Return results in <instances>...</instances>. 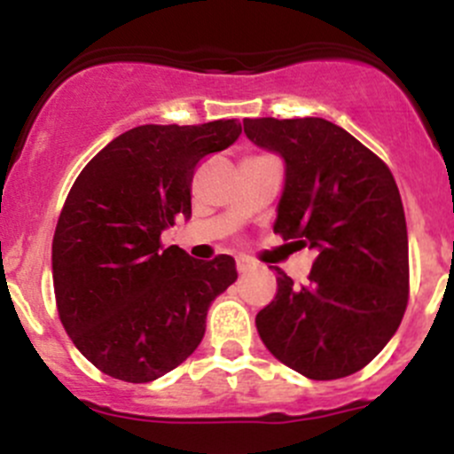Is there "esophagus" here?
<instances>
[{
	"label": "esophagus",
	"instance_id": "obj_1",
	"mask_svg": "<svg viewBox=\"0 0 454 454\" xmlns=\"http://www.w3.org/2000/svg\"><path fill=\"white\" fill-rule=\"evenodd\" d=\"M253 270H254V263H250V261H246V259H237V272L248 274V272H253Z\"/></svg>",
	"mask_w": 454,
	"mask_h": 454
}]
</instances>
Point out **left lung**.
Returning a JSON list of instances; mask_svg holds the SVG:
<instances>
[{"instance_id": "obj_1", "label": "left lung", "mask_w": 454, "mask_h": 454, "mask_svg": "<svg viewBox=\"0 0 454 454\" xmlns=\"http://www.w3.org/2000/svg\"><path fill=\"white\" fill-rule=\"evenodd\" d=\"M244 131L286 162L274 232L318 253L308 286L274 268L278 290L256 314V332L305 378L356 373L391 340L409 303V235L393 173L325 118H246Z\"/></svg>"}]
</instances>
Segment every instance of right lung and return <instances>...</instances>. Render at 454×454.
I'll return each mask as SVG.
<instances>
[{
	"label": "right lung",
	"mask_w": 454,
	"mask_h": 454,
	"mask_svg": "<svg viewBox=\"0 0 454 454\" xmlns=\"http://www.w3.org/2000/svg\"><path fill=\"white\" fill-rule=\"evenodd\" d=\"M241 134L237 121L140 125L87 162L52 239L57 309L76 349L112 378L151 382L201 342L210 303L237 281L228 254L198 261L160 235L191 217L201 158Z\"/></svg>",
	"instance_id": "1"
}]
</instances>
